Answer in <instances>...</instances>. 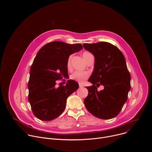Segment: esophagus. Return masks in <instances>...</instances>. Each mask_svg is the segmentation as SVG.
I'll use <instances>...</instances> for the list:
<instances>
[{
	"instance_id": "esophagus-1",
	"label": "esophagus",
	"mask_w": 152,
	"mask_h": 152,
	"mask_svg": "<svg viewBox=\"0 0 152 152\" xmlns=\"http://www.w3.org/2000/svg\"><path fill=\"white\" fill-rule=\"evenodd\" d=\"M83 86H83L82 84H81V83H79V87H80V88H83Z\"/></svg>"
}]
</instances>
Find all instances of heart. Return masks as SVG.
<instances>
[{"instance_id":"b5f03b06","label":"heart","mask_w":152,"mask_h":152,"mask_svg":"<svg viewBox=\"0 0 152 152\" xmlns=\"http://www.w3.org/2000/svg\"><path fill=\"white\" fill-rule=\"evenodd\" d=\"M92 54L89 52H84L82 54L83 58L87 61L90 56ZM71 59L72 55H70L67 59V67L68 70H70L72 69V64H71ZM90 77V73L86 71H76L70 76V79L72 80H74L77 82L79 83H83L86 80H87L88 78Z\"/></svg>"}]
</instances>
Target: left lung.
Segmentation results:
<instances>
[{
    "label": "left lung",
    "instance_id": "8db88e82",
    "mask_svg": "<svg viewBox=\"0 0 152 152\" xmlns=\"http://www.w3.org/2000/svg\"><path fill=\"white\" fill-rule=\"evenodd\" d=\"M83 46L95 57L94 72L88 80L93 85L86 86L88 94L84 100L85 107L97 118H113L121 111L131 89V75L124 55L118 48L106 42ZM100 85L104 89L99 92Z\"/></svg>",
    "mask_w": 152,
    "mask_h": 152
}]
</instances>
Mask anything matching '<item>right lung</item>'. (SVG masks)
Listing matches in <instances>:
<instances>
[{
  "label": "right lung",
  "mask_w": 152,
  "mask_h": 152,
  "mask_svg": "<svg viewBox=\"0 0 152 152\" xmlns=\"http://www.w3.org/2000/svg\"><path fill=\"white\" fill-rule=\"evenodd\" d=\"M82 49L80 44L53 41L38 51L31 67L28 83V100L38 119L50 121L59 117L65 110L67 97L78 89L79 84L74 80L59 87L56 84L57 80L69 77L67 59Z\"/></svg>",
  "instance_id": "right-lung-1"
}]
</instances>
